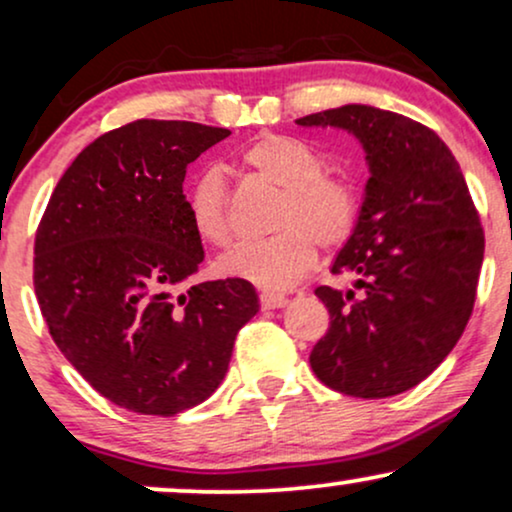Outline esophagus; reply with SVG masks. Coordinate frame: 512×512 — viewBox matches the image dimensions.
I'll use <instances>...</instances> for the list:
<instances>
[{"label":"esophagus","mask_w":512,"mask_h":512,"mask_svg":"<svg viewBox=\"0 0 512 512\" xmlns=\"http://www.w3.org/2000/svg\"><path fill=\"white\" fill-rule=\"evenodd\" d=\"M282 306H287V296L268 294V292L261 294V308H263V311H270V308H282Z\"/></svg>","instance_id":"34e87169"}]
</instances>
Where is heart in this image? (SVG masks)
<instances>
[{"label":"heart","instance_id":"heart-1","mask_svg":"<svg viewBox=\"0 0 512 512\" xmlns=\"http://www.w3.org/2000/svg\"><path fill=\"white\" fill-rule=\"evenodd\" d=\"M242 166L282 187L275 213L277 232L242 239L218 261L227 277L266 292L294 287L315 263V246H339L356 227L361 201L351 182L325 175V156L292 135L268 132L239 151ZM187 216L201 239L225 244L230 237L225 180L206 168L187 187Z\"/></svg>","mask_w":512,"mask_h":512}]
</instances>
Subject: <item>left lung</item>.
I'll return each mask as SVG.
<instances>
[{
  "label": "left lung",
  "mask_w": 512,
  "mask_h": 512,
  "mask_svg": "<svg viewBox=\"0 0 512 512\" xmlns=\"http://www.w3.org/2000/svg\"><path fill=\"white\" fill-rule=\"evenodd\" d=\"M296 123L351 132L370 170L332 263L334 275H356L353 289H315L330 327L311 368L346 396H396L432 375L468 325L484 261L479 213L451 149L418 121L346 104Z\"/></svg>",
  "instance_id": "1"
}]
</instances>
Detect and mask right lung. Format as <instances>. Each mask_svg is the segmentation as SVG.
Masks as SVG:
<instances>
[{
    "instance_id": "right-lung-1",
    "label": "right lung",
    "mask_w": 512,
    "mask_h": 512,
    "mask_svg": "<svg viewBox=\"0 0 512 512\" xmlns=\"http://www.w3.org/2000/svg\"><path fill=\"white\" fill-rule=\"evenodd\" d=\"M230 135L189 121L128 123L78 154L35 235V294L49 334L104 399L142 415L199 406L258 313L251 282L189 285L204 246L187 166Z\"/></svg>"
}]
</instances>
